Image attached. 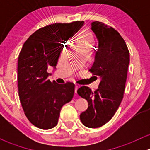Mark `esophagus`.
<instances>
[{"mask_svg":"<svg viewBox=\"0 0 150 150\" xmlns=\"http://www.w3.org/2000/svg\"><path fill=\"white\" fill-rule=\"evenodd\" d=\"M78 88H79V86H75V93H77V91H78Z\"/></svg>","mask_w":150,"mask_h":150,"instance_id":"34e87169","label":"esophagus"}]
</instances>
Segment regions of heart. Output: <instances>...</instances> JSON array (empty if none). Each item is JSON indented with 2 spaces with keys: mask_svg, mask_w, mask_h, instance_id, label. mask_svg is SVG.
Returning <instances> with one entry per match:
<instances>
[{
  "mask_svg": "<svg viewBox=\"0 0 150 150\" xmlns=\"http://www.w3.org/2000/svg\"><path fill=\"white\" fill-rule=\"evenodd\" d=\"M78 45L83 46H92L94 45V38L90 31L85 30L81 34L78 40Z\"/></svg>",
  "mask_w": 150,
  "mask_h": 150,
  "instance_id": "1",
  "label": "heart"
}]
</instances>
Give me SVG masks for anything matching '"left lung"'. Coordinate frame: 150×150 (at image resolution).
<instances>
[{
	"mask_svg": "<svg viewBox=\"0 0 150 150\" xmlns=\"http://www.w3.org/2000/svg\"><path fill=\"white\" fill-rule=\"evenodd\" d=\"M91 25L97 38L98 49L89 71L99 76L101 81L94 92L87 86L77 92L88 103L87 110L80 115L81 122L88 128H96L110 121L121 103L130 54L123 38L114 28L98 21Z\"/></svg>",
	"mask_w": 150,
	"mask_h": 150,
	"instance_id": "left-lung-1",
	"label": "left lung"
}]
</instances>
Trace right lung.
Instances as JSON below:
<instances>
[{"instance_id":"1","label":"right lung","mask_w":150,"mask_h":150,"mask_svg":"<svg viewBox=\"0 0 150 150\" xmlns=\"http://www.w3.org/2000/svg\"><path fill=\"white\" fill-rule=\"evenodd\" d=\"M83 25V21H76L40 28L28 38L19 53V100L30 122L40 129L55 127L62 106L73 98L75 84L51 82L48 68H56L64 40L72 38Z\"/></svg>"}]
</instances>
